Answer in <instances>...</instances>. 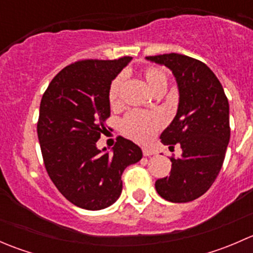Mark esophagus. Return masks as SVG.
<instances>
[{
	"label": "esophagus",
	"instance_id": "1",
	"mask_svg": "<svg viewBox=\"0 0 253 253\" xmlns=\"http://www.w3.org/2000/svg\"><path fill=\"white\" fill-rule=\"evenodd\" d=\"M142 152H143V155H144V157H149V155L154 154V150H152L150 148H143Z\"/></svg>",
	"mask_w": 253,
	"mask_h": 253
}]
</instances>
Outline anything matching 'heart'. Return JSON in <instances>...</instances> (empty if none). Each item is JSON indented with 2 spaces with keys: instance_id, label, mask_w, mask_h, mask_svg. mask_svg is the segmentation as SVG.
Instances as JSON below:
<instances>
[{
  "instance_id": "1",
  "label": "heart",
  "mask_w": 253,
  "mask_h": 253,
  "mask_svg": "<svg viewBox=\"0 0 253 253\" xmlns=\"http://www.w3.org/2000/svg\"><path fill=\"white\" fill-rule=\"evenodd\" d=\"M143 77L153 91H164L168 86V75L160 66H145L142 70ZM125 76L117 75L111 81L108 90L109 103L112 108L121 104V91L124 88ZM163 119L157 114H147L141 111H131L122 119L121 129L126 136L139 143L149 142L162 128Z\"/></svg>"
}]
</instances>
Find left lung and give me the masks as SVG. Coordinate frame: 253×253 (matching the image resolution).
Listing matches in <instances>:
<instances>
[{
	"instance_id": "1",
	"label": "left lung",
	"mask_w": 253,
	"mask_h": 253,
	"mask_svg": "<svg viewBox=\"0 0 253 253\" xmlns=\"http://www.w3.org/2000/svg\"><path fill=\"white\" fill-rule=\"evenodd\" d=\"M147 58L169 67L180 91L177 114L160 139L170 149L178 144L182 154L170 158V175L158 178L155 190L170 202H191L209 190L223 167L230 139L228 98L202 61L174 52Z\"/></svg>"
}]
</instances>
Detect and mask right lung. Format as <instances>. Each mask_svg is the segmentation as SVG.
<instances>
[{
    "label": "right lung",
    "mask_w": 253,
    "mask_h": 253,
    "mask_svg": "<svg viewBox=\"0 0 253 253\" xmlns=\"http://www.w3.org/2000/svg\"><path fill=\"white\" fill-rule=\"evenodd\" d=\"M129 61H76L52 78L42 98L37 129L45 169L79 208L99 211L116 202L122 172L142 158L141 148L121 136L111 154L96 148L110 117L109 85Z\"/></svg>",
    "instance_id": "obj_1"
}]
</instances>
